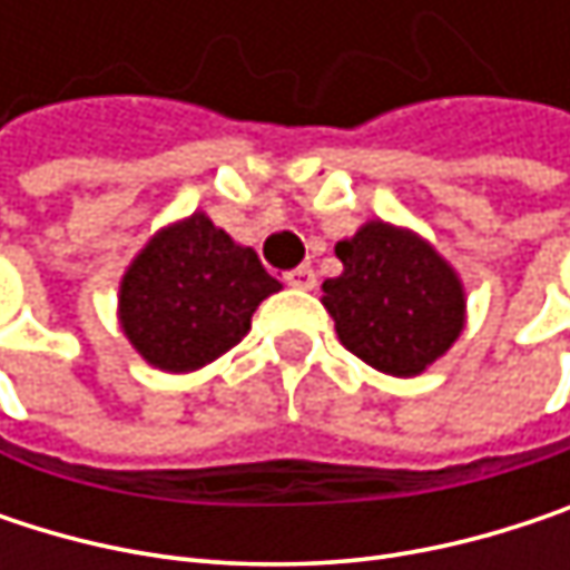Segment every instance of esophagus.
Wrapping results in <instances>:
<instances>
[{
	"instance_id": "34e87169",
	"label": "esophagus",
	"mask_w": 570,
	"mask_h": 570,
	"mask_svg": "<svg viewBox=\"0 0 570 570\" xmlns=\"http://www.w3.org/2000/svg\"><path fill=\"white\" fill-rule=\"evenodd\" d=\"M286 284L293 289H313L316 286V271L313 267H296V271L286 274Z\"/></svg>"
}]
</instances>
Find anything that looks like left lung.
I'll use <instances>...</instances> for the list:
<instances>
[{
	"label": "left lung",
	"mask_w": 570,
	"mask_h": 570,
	"mask_svg": "<svg viewBox=\"0 0 570 570\" xmlns=\"http://www.w3.org/2000/svg\"><path fill=\"white\" fill-rule=\"evenodd\" d=\"M336 257L343 274L323 281V306L340 343L373 370L412 380L462 336L465 284L422 234L376 217Z\"/></svg>",
	"instance_id": "1"
}]
</instances>
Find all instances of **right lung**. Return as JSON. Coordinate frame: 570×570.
Wrapping results in <instances>:
<instances>
[{
    "instance_id": "obj_1",
    "label": "right lung",
    "mask_w": 570,
    "mask_h": 570,
    "mask_svg": "<svg viewBox=\"0 0 570 570\" xmlns=\"http://www.w3.org/2000/svg\"><path fill=\"white\" fill-rule=\"evenodd\" d=\"M281 289L257 250L204 210L165 224L118 284V326L161 373H194L237 346L254 309Z\"/></svg>"
}]
</instances>
